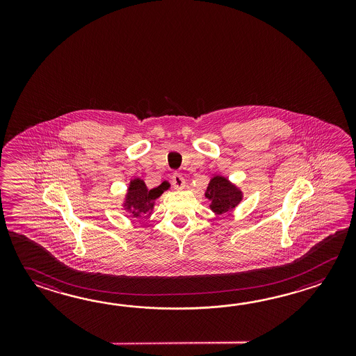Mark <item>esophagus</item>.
<instances>
[{"instance_id": "esophagus-1", "label": "esophagus", "mask_w": 356, "mask_h": 356, "mask_svg": "<svg viewBox=\"0 0 356 356\" xmlns=\"http://www.w3.org/2000/svg\"><path fill=\"white\" fill-rule=\"evenodd\" d=\"M172 183L175 186V188L181 189L186 186V181L183 178V175L181 173H175L172 177Z\"/></svg>"}]
</instances>
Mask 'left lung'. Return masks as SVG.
<instances>
[{
    "label": "left lung",
    "mask_w": 356,
    "mask_h": 356,
    "mask_svg": "<svg viewBox=\"0 0 356 356\" xmlns=\"http://www.w3.org/2000/svg\"><path fill=\"white\" fill-rule=\"evenodd\" d=\"M204 197L211 201L210 209L212 211L221 215L232 211L242 201L243 196L242 191L236 188L227 178L216 175L209 183Z\"/></svg>",
    "instance_id": "left-lung-1"
}]
</instances>
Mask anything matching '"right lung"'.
Here are the masks:
<instances>
[{"label": "right lung", "mask_w": 356, "mask_h": 356, "mask_svg": "<svg viewBox=\"0 0 356 356\" xmlns=\"http://www.w3.org/2000/svg\"><path fill=\"white\" fill-rule=\"evenodd\" d=\"M168 188V181H163L159 187L149 189L143 179L135 178L129 183V192L123 206L132 218H141L144 213L152 211L155 200L159 198L161 193Z\"/></svg>", "instance_id": "right-lung-1"}]
</instances>
